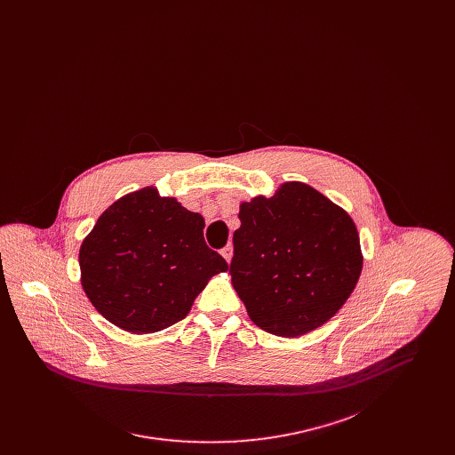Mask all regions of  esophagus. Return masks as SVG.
<instances>
[{"instance_id":"obj_1","label":"esophagus","mask_w":455,"mask_h":455,"mask_svg":"<svg viewBox=\"0 0 455 455\" xmlns=\"http://www.w3.org/2000/svg\"><path fill=\"white\" fill-rule=\"evenodd\" d=\"M221 256L227 259V262H230L232 258H234V245L228 243L227 247H223V249H221Z\"/></svg>"}]
</instances>
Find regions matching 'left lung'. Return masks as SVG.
<instances>
[{
	"instance_id": "left-lung-1",
	"label": "left lung",
	"mask_w": 455,
	"mask_h": 455,
	"mask_svg": "<svg viewBox=\"0 0 455 455\" xmlns=\"http://www.w3.org/2000/svg\"><path fill=\"white\" fill-rule=\"evenodd\" d=\"M232 284L251 321L297 338L325 324L349 299L363 267L347 212L303 182L240 203Z\"/></svg>"
}]
</instances>
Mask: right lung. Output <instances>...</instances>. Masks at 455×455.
Returning a JSON list of instances; mask_svg holds the SVG:
<instances>
[{
	"label": "right lung",
	"instance_id": "1",
	"mask_svg": "<svg viewBox=\"0 0 455 455\" xmlns=\"http://www.w3.org/2000/svg\"><path fill=\"white\" fill-rule=\"evenodd\" d=\"M204 218L148 186L119 197L80 247L82 286L108 323L152 334L182 321L208 282L228 271Z\"/></svg>",
	"mask_w": 455,
	"mask_h": 455
}]
</instances>
